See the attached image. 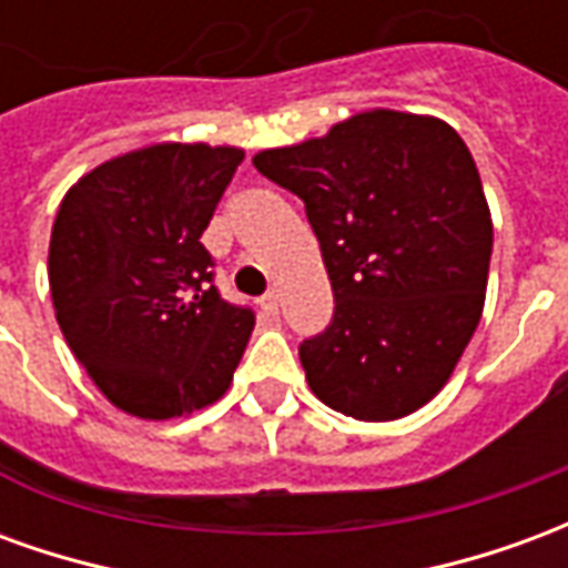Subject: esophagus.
Listing matches in <instances>:
<instances>
[{
	"label": "esophagus",
	"instance_id": "1",
	"mask_svg": "<svg viewBox=\"0 0 568 568\" xmlns=\"http://www.w3.org/2000/svg\"><path fill=\"white\" fill-rule=\"evenodd\" d=\"M261 310H264V313H276V310H280V297H276V292H267V295H261Z\"/></svg>",
	"mask_w": 568,
	"mask_h": 568
}]
</instances>
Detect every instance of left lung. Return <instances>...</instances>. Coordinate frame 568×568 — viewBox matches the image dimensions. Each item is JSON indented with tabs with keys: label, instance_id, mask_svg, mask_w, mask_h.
I'll use <instances>...</instances> for the list:
<instances>
[{
	"label": "left lung",
	"instance_id": "left-lung-1",
	"mask_svg": "<svg viewBox=\"0 0 568 568\" xmlns=\"http://www.w3.org/2000/svg\"><path fill=\"white\" fill-rule=\"evenodd\" d=\"M252 163L304 200L332 280V322L297 346L310 389L368 423L414 414L484 310L493 222L471 151L438 118L374 109Z\"/></svg>",
	"mask_w": 568,
	"mask_h": 568
}]
</instances>
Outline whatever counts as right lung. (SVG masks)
<instances>
[{"label":"right lung","instance_id":"right-lung-1","mask_svg":"<svg viewBox=\"0 0 568 568\" xmlns=\"http://www.w3.org/2000/svg\"><path fill=\"white\" fill-rule=\"evenodd\" d=\"M240 149L163 142L105 161L60 203L57 322L100 393L142 419L194 414L234 381L255 313L215 288L200 243Z\"/></svg>","mask_w":568,"mask_h":568}]
</instances>
